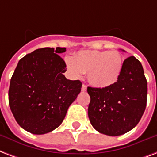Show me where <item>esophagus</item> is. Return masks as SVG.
<instances>
[{
	"mask_svg": "<svg viewBox=\"0 0 157 157\" xmlns=\"http://www.w3.org/2000/svg\"><path fill=\"white\" fill-rule=\"evenodd\" d=\"M86 89H87V86H86V85H82V86H81V90H82V91H86Z\"/></svg>",
	"mask_w": 157,
	"mask_h": 157,
	"instance_id": "1",
	"label": "esophagus"
}]
</instances>
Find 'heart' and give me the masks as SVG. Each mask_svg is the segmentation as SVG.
I'll use <instances>...</instances> for the list:
<instances>
[{
	"label": "heart",
	"mask_w": 157,
	"mask_h": 157,
	"mask_svg": "<svg viewBox=\"0 0 157 157\" xmlns=\"http://www.w3.org/2000/svg\"><path fill=\"white\" fill-rule=\"evenodd\" d=\"M66 65L71 76L81 78L87 72L90 83L98 88H105L118 81L122 68L123 57L118 51L84 50L74 57L66 58Z\"/></svg>",
	"instance_id": "1"
}]
</instances>
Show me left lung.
<instances>
[{
  "label": "left lung",
  "instance_id": "1",
  "mask_svg": "<svg viewBox=\"0 0 157 157\" xmlns=\"http://www.w3.org/2000/svg\"><path fill=\"white\" fill-rule=\"evenodd\" d=\"M88 116L95 130L108 136L124 134L137 126L145 111L147 81L133 56L123 63L118 81L105 88L88 87Z\"/></svg>",
  "mask_w": 157,
  "mask_h": 157
}]
</instances>
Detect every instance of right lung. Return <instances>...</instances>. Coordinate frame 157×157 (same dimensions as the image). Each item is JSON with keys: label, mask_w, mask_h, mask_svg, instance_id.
I'll return each mask as SVG.
<instances>
[{"label": "right lung", "mask_w": 157, "mask_h": 157, "mask_svg": "<svg viewBox=\"0 0 157 157\" xmlns=\"http://www.w3.org/2000/svg\"><path fill=\"white\" fill-rule=\"evenodd\" d=\"M66 48H39L18 63L9 88V105L22 128L45 134L60 126L69 106L81 92L82 83L71 81L60 53Z\"/></svg>", "instance_id": "obj_1"}]
</instances>
